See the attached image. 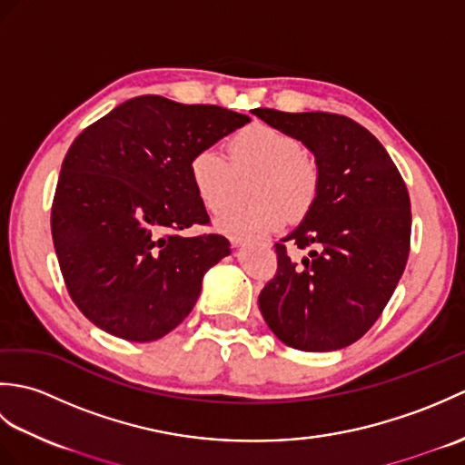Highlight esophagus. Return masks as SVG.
Returning a JSON list of instances; mask_svg holds the SVG:
<instances>
[{"label":"esophagus","instance_id":"34e87169","mask_svg":"<svg viewBox=\"0 0 465 465\" xmlns=\"http://www.w3.org/2000/svg\"><path fill=\"white\" fill-rule=\"evenodd\" d=\"M250 242H255V243H260V245H263V248H272V240H250V238H238V240H233V243L235 245H243V243H250Z\"/></svg>","mask_w":465,"mask_h":465}]
</instances>
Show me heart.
Masks as SVG:
<instances>
[{
	"label": "heart",
	"mask_w": 465,
	"mask_h": 465,
	"mask_svg": "<svg viewBox=\"0 0 465 465\" xmlns=\"http://www.w3.org/2000/svg\"><path fill=\"white\" fill-rule=\"evenodd\" d=\"M230 160L215 147H200L187 162V175L197 200L217 215L232 203L238 177L255 173L252 200L255 203L225 212L217 227L232 235H252L280 230L290 210L305 213L318 195V167L303 155L298 137L268 124H252L232 135Z\"/></svg>",
	"instance_id": "1"
}]
</instances>
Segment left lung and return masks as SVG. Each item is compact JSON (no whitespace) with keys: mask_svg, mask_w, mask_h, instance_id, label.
<instances>
[{"mask_svg":"<svg viewBox=\"0 0 465 465\" xmlns=\"http://www.w3.org/2000/svg\"><path fill=\"white\" fill-rule=\"evenodd\" d=\"M253 114L298 137L315 155L320 173L310 212L275 243L278 272L260 293V312L293 350H341L380 318L406 270L411 235L406 182L385 147L350 117L268 107ZM288 244L310 249L309 258L295 264Z\"/></svg>","mask_w":465,"mask_h":465,"instance_id":"1","label":"left lung"}]
</instances>
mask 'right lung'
<instances>
[{"label":"right lung","mask_w":465,"mask_h":465,"mask_svg":"<svg viewBox=\"0 0 465 465\" xmlns=\"http://www.w3.org/2000/svg\"><path fill=\"white\" fill-rule=\"evenodd\" d=\"M248 122L220 105L140 95L75 137L55 187L52 235L65 288L97 328L153 341L193 310L230 242L177 233L210 223L187 162Z\"/></svg>","instance_id":"add662e5"}]
</instances>
